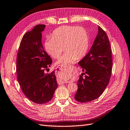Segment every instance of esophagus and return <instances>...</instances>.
Listing matches in <instances>:
<instances>
[{
	"mask_svg": "<svg viewBox=\"0 0 130 130\" xmlns=\"http://www.w3.org/2000/svg\"><path fill=\"white\" fill-rule=\"evenodd\" d=\"M61 83H62V84H64V83H66V82H64V81H61Z\"/></svg>",
	"mask_w": 130,
	"mask_h": 130,
	"instance_id": "obj_1",
	"label": "esophagus"
}]
</instances>
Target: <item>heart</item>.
Returning <instances> with one entry per match:
<instances>
[{"label":"heart","mask_w":130,"mask_h":130,"mask_svg":"<svg viewBox=\"0 0 130 130\" xmlns=\"http://www.w3.org/2000/svg\"><path fill=\"white\" fill-rule=\"evenodd\" d=\"M44 46L47 52L55 59L59 58L64 50L66 52L56 64H70L87 54L89 38L83 27L61 26L55 29L51 38L46 39Z\"/></svg>","instance_id":"heart-1"}]
</instances>
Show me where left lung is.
Listing matches in <instances>:
<instances>
[{
	"mask_svg": "<svg viewBox=\"0 0 130 130\" xmlns=\"http://www.w3.org/2000/svg\"><path fill=\"white\" fill-rule=\"evenodd\" d=\"M98 29L90 50L78 62L84 72L77 82L78 90L75 95V100L79 102H90L99 98L109 82L113 65L110 44L106 32L100 26Z\"/></svg>",
	"mask_w": 130,
	"mask_h": 130,
	"instance_id": "8db88e82",
	"label": "left lung"
}]
</instances>
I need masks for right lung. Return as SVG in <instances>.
I'll use <instances>...</instances> for the list:
<instances>
[{
  "label": "right lung",
  "instance_id": "right-lung-1",
  "mask_svg": "<svg viewBox=\"0 0 130 130\" xmlns=\"http://www.w3.org/2000/svg\"><path fill=\"white\" fill-rule=\"evenodd\" d=\"M45 27L36 25L24 35L16 61L17 78L22 91L37 104L51 101L58 87L55 72H44L52 62L41 43V32Z\"/></svg>",
  "mask_w": 130,
  "mask_h": 130
}]
</instances>
